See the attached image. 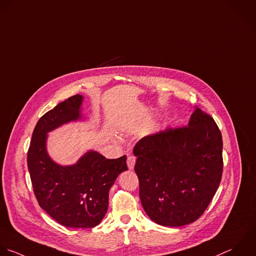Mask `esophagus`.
Returning a JSON list of instances; mask_svg holds the SVG:
<instances>
[{"label":"esophagus","mask_w":256,"mask_h":256,"mask_svg":"<svg viewBox=\"0 0 256 256\" xmlns=\"http://www.w3.org/2000/svg\"><path fill=\"white\" fill-rule=\"evenodd\" d=\"M126 164H128V168L130 170H132L136 164V158L134 156H128L126 160Z\"/></svg>","instance_id":"1"}]
</instances>
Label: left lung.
Returning <instances> with one entry per match:
<instances>
[{
	"mask_svg": "<svg viewBox=\"0 0 256 256\" xmlns=\"http://www.w3.org/2000/svg\"><path fill=\"white\" fill-rule=\"evenodd\" d=\"M140 198L150 218L162 226L198 220L222 176V136L214 120L196 108L186 126L142 138L134 148Z\"/></svg>",
	"mask_w": 256,
	"mask_h": 256,
	"instance_id": "obj_1",
	"label": "left lung"
}]
</instances>
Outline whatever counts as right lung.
Segmentation results:
<instances>
[{
    "mask_svg": "<svg viewBox=\"0 0 256 256\" xmlns=\"http://www.w3.org/2000/svg\"><path fill=\"white\" fill-rule=\"evenodd\" d=\"M84 98L76 94L46 112L36 122L28 150V168L40 206L60 224L92 228L106 214L108 192L128 170L126 156L106 158L90 150L76 164L60 166L48 154V132L82 118Z\"/></svg>",
    "mask_w": 256,
    "mask_h": 256,
    "instance_id": "add662e5",
    "label": "right lung"
}]
</instances>
